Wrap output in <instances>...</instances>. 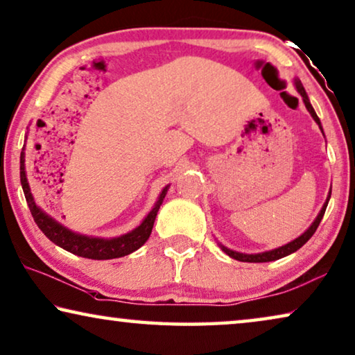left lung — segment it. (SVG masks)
I'll use <instances>...</instances> for the list:
<instances>
[{
  "label": "left lung",
  "instance_id": "1",
  "mask_svg": "<svg viewBox=\"0 0 355 355\" xmlns=\"http://www.w3.org/2000/svg\"><path fill=\"white\" fill-rule=\"evenodd\" d=\"M294 83H295L297 92H299V93H300V96L303 98V103H305V107L308 109V112H309V114H311V116L314 118V121H316L318 125H319L320 131H322V126H320V120H319V116L316 115V112H314L311 103H309L308 94H306V92H305V88H303L302 82L299 80V78H295ZM330 194H331V191L329 193V198H327V200H325V204L322 205V208H320L319 215H318V218H316V219H314L311 226H309V227L305 230V232H303V234L300 235V237H297L295 240L289 241V243H286V245H283V246H279V248H275V250H272V251L257 252V254H245V252H239V251H232V250H229V248H226V246H223V245H219V246H221V250H223L224 252H226V254H227L229 257H232V259H235V261H240V262H272V261H278V259H281V257L289 256V254H292V252H295L297 250H300L302 246L305 245L306 241L313 237V234L316 232V229H318V226H319L320 219H322L324 213H325V208H327L329 199H330Z\"/></svg>",
  "mask_w": 355,
  "mask_h": 355
}]
</instances>
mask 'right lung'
Returning a JSON list of instances; mask_svg holds the SVG:
<instances>
[{
  "instance_id": "obj_1",
  "label": "right lung",
  "mask_w": 355,
  "mask_h": 355,
  "mask_svg": "<svg viewBox=\"0 0 355 355\" xmlns=\"http://www.w3.org/2000/svg\"><path fill=\"white\" fill-rule=\"evenodd\" d=\"M20 183L21 188H24L25 193V199L26 204L30 207V211L33 218H35V223L37 224V227L42 230L44 235L53 241L55 245H58L60 248H63L66 251L72 252V254H77L80 257H87V259H94V261H105V259H115V257H123L128 256L139 250L145 241L148 240L151 229H153L155 219L157 215V210L164 200L168 184L161 191L159 198H157L155 207L151 208V211L142 223L139 224L136 229H132L131 232H128L125 235H120V237L115 239H99V237H87V235H80L76 234L64 227L63 224H60L58 221H55L52 216H49L46 211L41 210L36 205L35 198H33L30 184H28L26 180V172H25V151L21 150L20 153Z\"/></svg>"
}]
</instances>
